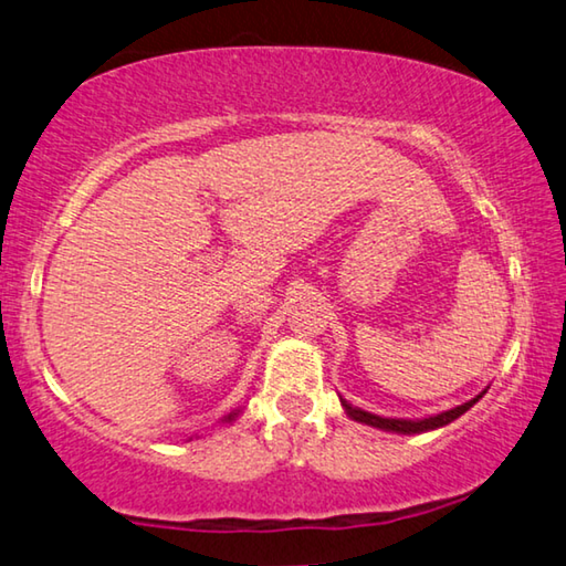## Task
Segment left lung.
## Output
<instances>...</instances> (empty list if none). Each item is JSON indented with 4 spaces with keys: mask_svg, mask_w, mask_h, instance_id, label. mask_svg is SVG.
Returning <instances> with one entry per match:
<instances>
[{
    "mask_svg": "<svg viewBox=\"0 0 566 566\" xmlns=\"http://www.w3.org/2000/svg\"><path fill=\"white\" fill-rule=\"evenodd\" d=\"M481 390L476 398L465 400L463 406H455L451 410H443V412H436V416H426V418H385V416H378V412H370V410H363L353 406V402L345 400L343 396H339V406L345 408L347 418L357 420V423L363 426H370V428H378V430H385V433H400V436H416V433H428V430H438L443 428L448 423H453L455 418H461L465 410H471L476 402L483 398Z\"/></svg>",
    "mask_w": 566,
    "mask_h": 566,
    "instance_id": "1",
    "label": "left lung"
}]
</instances>
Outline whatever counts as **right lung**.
I'll return each mask as SVG.
<instances>
[{"label":"right lung","mask_w":566,"mask_h":566,"mask_svg":"<svg viewBox=\"0 0 566 566\" xmlns=\"http://www.w3.org/2000/svg\"><path fill=\"white\" fill-rule=\"evenodd\" d=\"M239 412H241V410H237V412H229V416H227V418H221V423H227V426H231V423H234V420L239 418Z\"/></svg>","instance_id":"obj_1"}]
</instances>
